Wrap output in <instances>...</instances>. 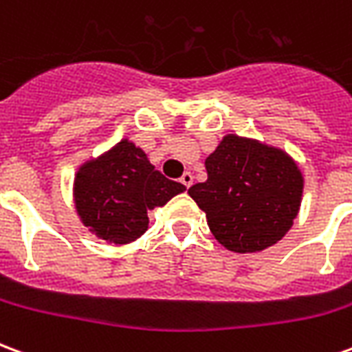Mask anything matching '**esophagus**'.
<instances>
[{
  "label": "esophagus",
  "instance_id": "esophagus-1",
  "mask_svg": "<svg viewBox=\"0 0 352 352\" xmlns=\"http://www.w3.org/2000/svg\"><path fill=\"white\" fill-rule=\"evenodd\" d=\"M179 181H181V183H183L184 186H186V188H190V184L194 183V177H192L190 171H184L183 177H181V179H179Z\"/></svg>",
  "mask_w": 352,
  "mask_h": 352
}]
</instances>
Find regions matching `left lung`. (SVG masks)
Returning a JSON list of instances; mask_svg holds the SVG:
<instances>
[{
	"mask_svg": "<svg viewBox=\"0 0 352 352\" xmlns=\"http://www.w3.org/2000/svg\"><path fill=\"white\" fill-rule=\"evenodd\" d=\"M206 169V183L190 186L188 194L228 251H264L294 224L303 177L280 148L230 133L207 156Z\"/></svg>",
	"mask_w": 352,
	"mask_h": 352,
	"instance_id": "obj_1",
	"label": "left lung"
}]
</instances>
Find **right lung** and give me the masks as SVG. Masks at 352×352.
Returning a JSON list of instances; mask_svg holds the SVG:
<instances>
[{"label": "right lung", "mask_w": 352, "mask_h": 352, "mask_svg": "<svg viewBox=\"0 0 352 352\" xmlns=\"http://www.w3.org/2000/svg\"><path fill=\"white\" fill-rule=\"evenodd\" d=\"M184 192L148 162L146 154L122 139L98 160L87 162L75 175V207L92 234L109 243L135 241L148 228V214Z\"/></svg>", "instance_id": "obj_1"}]
</instances>
